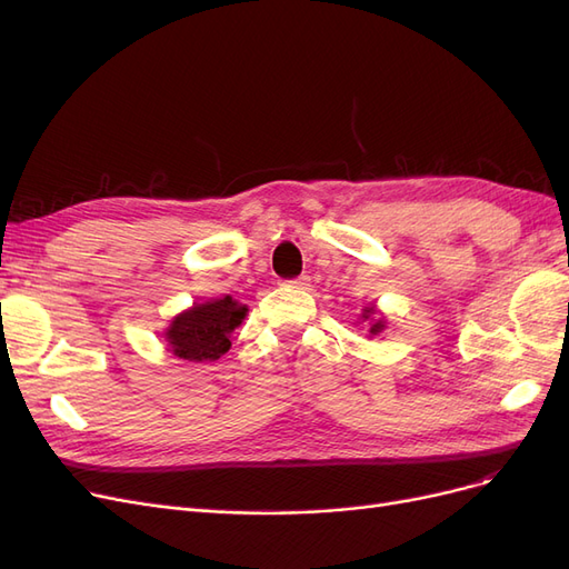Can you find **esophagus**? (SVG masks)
Wrapping results in <instances>:
<instances>
[{"instance_id": "esophagus-1", "label": "esophagus", "mask_w": 569, "mask_h": 569, "mask_svg": "<svg viewBox=\"0 0 569 569\" xmlns=\"http://www.w3.org/2000/svg\"><path fill=\"white\" fill-rule=\"evenodd\" d=\"M284 284H287V287H295V289H306L308 284H311V278H308V274H301V278H295V280H287Z\"/></svg>"}]
</instances>
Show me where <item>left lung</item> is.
<instances>
[{
	"label": "left lung",
	"instance_id": "left-lung-1",
	"mask_svg": "<svg viewBox=\"0 0 569 569\" xmlns=\"http://www.w3.org/2000/svg\"><path fill=\"white\" fill-rule=\"evenodd\" d=\"M370 313H375V308H368V311H366V316H363V318H368ZM382 327H385V325H382V320H377V322L370 327V335H377V332L382 330Z\"/></svg>",
	"mask_w": 569,
	"mask_h": 569
}]
</instances>
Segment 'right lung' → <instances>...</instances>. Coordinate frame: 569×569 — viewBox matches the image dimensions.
Listing matches in <instances>:
<instances>
[{"label": "right lung", "mask_w": 569, "mask_h": 569, "mask_svg": "<svg viewBox=\"0 0 569 569\" xmlns=\"http://www.w3.org/2000/svg\"><path fill=\"white\" fill-rule=\"evenodd\" d=\"M247 306H239L232 297L194 303V308L180 313L170 322L166 341L178 358L218 360L230 349V332L244 320Z\"/></svg>", "instance_id": "obj_1"}]
</instances>
